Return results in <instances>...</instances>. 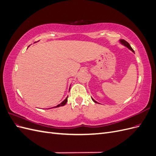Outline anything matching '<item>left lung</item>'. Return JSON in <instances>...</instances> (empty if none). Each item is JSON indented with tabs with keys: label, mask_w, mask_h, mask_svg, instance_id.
I'll return each mask as SVG.
<instances>
[{
	"label": "left lung",
	"mask_w": 156,
	"mask_h": 156,
	"mask_svg": "<svg viewBox=\"0 0 156 156\" xmlns=\"http://www.w3.org/2000/svg\"><path fill=\"white\" fill-rule=\"evenodd\" d=\"M120 42H121V43H122V44H123V45H124L125 46H126L127 48H128V49H129L130 50H131V51H133V52H134L133 49L131 48V47L130 46V45H129V44L128 43V42H127V41H126V40H120ZM92 100H93V101H94V102H95V103H98V102H97V101H95V100H93V99H92Z\"/></svg>",
	"instance_id": "left-lung-1"
}]
</instances>
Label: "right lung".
Instances as JSON below:
<instances>
[{"instance_id": "obj_1", "label": "right lung", "mask_w": 156, "mask_h": 156, "mask_svg": "<svg viewBox=\"0 0 156 156\" xmlns=\"http://www.w3.org/2000/svg\"><path fill=\"white\" fill-rule=\"evenodd\" d=\"M68 97L65 99V100L61 103H60V104H58L57 106H55V107H54V108H56V107H60V106H64V105H65L66 104V103H67V101H68Z\"/></svg>"}]
</instances>
